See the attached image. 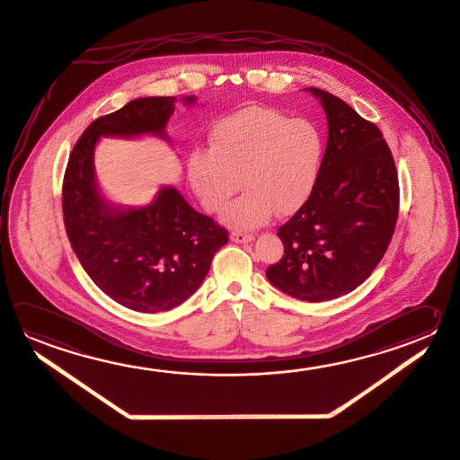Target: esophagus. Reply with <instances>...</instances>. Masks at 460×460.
I'll return each instance as SVG.
<instances>
[{"label": "esophagus", "mask_w": 460, "mask_h": 460, "mask_svg": "<svg viewBox=\"0 0 460 460\" xmlns=\"http://www.w3.org/2000/svg\"><path fill=\"white\" fill-rule=\"evenodd\" d=\"M252 234H243V232H232L230 234V240L234 243H250L252 242Z\"/></svg>", "instance_id": "obj_1"}]
</instances>
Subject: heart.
<instances>
[{
    "label": "heart",
    "instance_id": "b5f03b06",
    "mask_svg": "<svg viewBox=\"0 0 460 460\" xmlns=\"http://www.w3.org/2000/svg\"><path fill=\"white\" fill-rule=\"evenodd\" d=\"M209 141L210 151L190 157V183L204 209L217 214L243 181L246 191L222 216L232 228L264 226L276 209L293 214L316 188L324 137L311 119L251 105L216 123Z\"/></svg>",
    "mask_w": 460,
    "mask_h": 460
}]
</instances>
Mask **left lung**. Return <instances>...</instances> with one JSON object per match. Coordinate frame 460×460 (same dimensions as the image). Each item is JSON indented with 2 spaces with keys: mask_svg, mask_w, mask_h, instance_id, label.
Listing matches in <instances>:
<instances>
[{
  "mask_svg": "<svg viewBox=\"0 0 460 460\" xmlns=\"http://www.w3.org/2000/svg\"><path fill=\"white\" fill-rule=\"evenodd\" d=\"M327 146L314 191L279 228L284 256L266 276L298 300H334L363 284L383 260L399 214V180L379 128L316 87Z\"/></svg>",
  "mask_w": 460,
  "mask_h": 460,
  "instance_id": "1",
  "label": "left lung"
}]
</instances>
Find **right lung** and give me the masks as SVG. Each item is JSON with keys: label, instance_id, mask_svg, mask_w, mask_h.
<instances>
[{"label": "right lung", "instance_id": "obj_1", "mask_svg": "<svg viewBox=\"0 0 460 460\" xmlns=\"http://www.w3.org/2000/svg\"><path fill=\"white\" fill-rule=\"evenodd\" d=\"M181 102L192 105L196 97ZM175 103V97H142L97 118L75 142L63 181V217L77 260L102 292L139 313L188 300L228 243L226 228L192 209L175 186H162L147 206L125 208L97 184L93 152L101 137L152 134L170 142L165 128Z\"/></svg>", "mask_w": 460, "mask_h": 460}]
</instances>
